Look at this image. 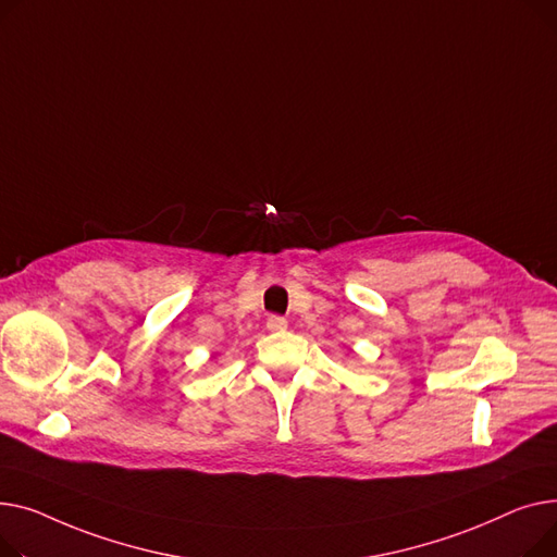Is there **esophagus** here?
I'll return each mask as SVG.
<instances>
[{
	"mask_svg": "<svg viewBox=\"0 0 557 557\" xmlns=\"http://www.w3.org/2000/svg\"><path fill=\"white\" fill-rule=\"evenodd\" d=\"M268 329H270L272 333L285 331V329H287V319H285V317H276V314H272V317L268 319Z\"/></svg>",
	"mask_w": 557,
	"mask_h": 557,
	"instance_id": "34e87169",
	"label": "esophagus"
}]
</instances>
